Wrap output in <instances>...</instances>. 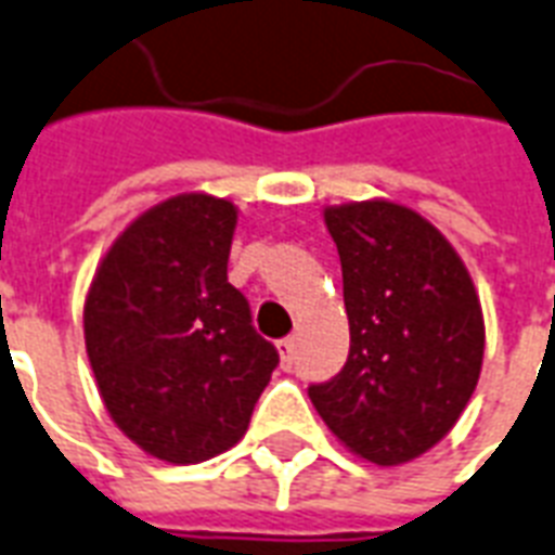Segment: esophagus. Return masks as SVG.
Wrapping results in <instances>:
<instances>
[{"instance_id": "1", "label": "esophagus", "mask_w": 555, "mask_h": 555, "mask_svg": "<svg viewBox=\"0 0 555 555\" xmlns=\"http://www.w3.org/2000/svg\"><path fill=\"white\" fill-rule=\"evenodd\" d=\"M278 353H281L283 367H292V359H295V338H281V341H278Z\"/></svg>"}]
</instances>
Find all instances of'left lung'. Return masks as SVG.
<instances>
[{"label": "left lung", "instance_id": "left-lung-1", "mask_svg": "<svg viewBox=\"0 0 555 555\" xmlns=\"http://www.w3.org/2000/svg\"><path fill=\"white\" fill-rule=\"evenodd\" d=\"M341 257L350 356L309 399L338 442L399 466L452 431L483 364V309L449 240L390 199L326 205Z\"/></svg>", "mask_w": 555, "mask_h": 555}]
</instances>
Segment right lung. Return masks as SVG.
Segmentation results:
<instances>
[{
  "label": "right lung",
  "instance_id": "right-lung-1",
  "mask_svg": "<svg viewBox=\"0 0 555 555\" xmlns=\"http://www.w3.org/2000/svg\"><path fill=\"white\" fill-rule=\"evenodd\" d=\"M237 205L179 193L135 217L98 263L86 356L113 423L158 461L188 466L243 440L278 350L229 283Z\"/></svg>",
  "mask_w": 555,
  "mask_h": 555
}]
</instances>
